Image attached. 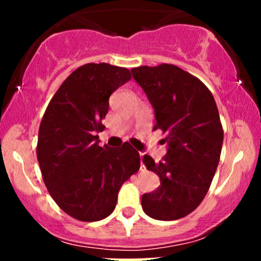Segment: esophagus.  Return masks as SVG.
Returning a JSON list of instances; mask_svg holds the SVG:
<instances>
[{
  "label": "esophagus",
  "instance_id": "obj_1",
  "mask_svg": "<svg viewBox=\"0 0 261 261\" xmlns=\"http://www.w3.org/2000/svg\"><path fill=\"white\" fill-rule=\"evenodd\" d=\"M140 158H141V169H143V163H142V154H140Z\"/></svg>",
  "mask_w": 261,
  "mask_h": 261
}]
</instances>
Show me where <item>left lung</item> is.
Masks as SVG:
<instances>
[{
    "mask_svg": "<svg viewBox=\"0 0 261 261\" xmlns=\"http://www.w3.org/2000/svg\"><path fill=\"white\" fill-rule=\"evenodd\" d=\"M131 72L154 108L153 130L166 134L168 145L158 163L143 157L161 185L143 194L142 208L154 220H179L201 203L220 162L223 128L216 101L201 81L175 65L140 66Z\"/></svg>",
    "mask_w": 261,
    "mask_h": 261,
    "instance_id": "obj_1",
    "label": "left lung"
}]
</instances>
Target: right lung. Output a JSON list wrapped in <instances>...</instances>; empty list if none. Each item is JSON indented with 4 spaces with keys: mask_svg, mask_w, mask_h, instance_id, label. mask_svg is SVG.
<instances>
[{
    "mask_svg": "<svg viewBox=\"0 0 261 261\" xmlns=\"http://www.w3.org/2000/svg\"><path fill=\"white\" fill-rule=\"evenodd\" d=\"M131 80L127 68L106 62L74 70L56 91L39 127L37 157L45 187L62 211L82 222L109 216L121 185L140 169L128 142L100 147L98 135L109 97Z\"/></svg>",
    "mask_w": 261,
    "mask_h": 261,
    "instance_id": "obj_1",
    "label": "right lung"
}]
</instances>
